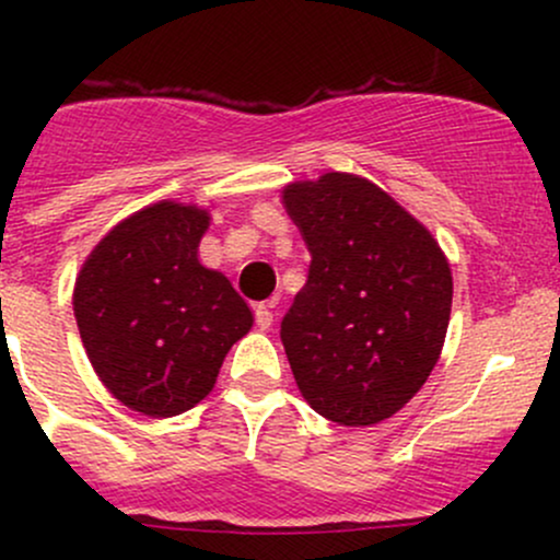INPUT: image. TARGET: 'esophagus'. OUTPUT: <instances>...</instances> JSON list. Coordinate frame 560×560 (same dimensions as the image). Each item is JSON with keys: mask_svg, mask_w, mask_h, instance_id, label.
<instances>
[{"mask_svg": "<svg viewBox=\"0 0 560 560\" xmlns=\"http://www.w3.org/2000/svg\"><path fill=\"white\" fill-rule=\"evenodd\" d=\"M276 305H279V298L260 302V305L255 307V324H258V329H268V326L273 324V307Z\"/></svg>", "mask_w": 560, "mask_h": 560, "instance_id": "obj_1", "label": "esophagus"}]
</instances>
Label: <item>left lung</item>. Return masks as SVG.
Wrapping results in <instances>:
<instances>
[{
    "label": "left lung",
    "instance_id": "1",
    "mask_svg": "<svg viewBox=\"0 0 560 560\" xmlns=\"http://www.w3.org/2000/svg\"><path fill=\"white\" fill-rule=\"evenodd\" d=\"M311 253L281 320L294 382L342 427L395 416L440 361L453 276L434 236L376 184L350 173L284 189Z\"/></svg>",
    "mask_w": 560,
    "mask_h": 560
}]
</instances>
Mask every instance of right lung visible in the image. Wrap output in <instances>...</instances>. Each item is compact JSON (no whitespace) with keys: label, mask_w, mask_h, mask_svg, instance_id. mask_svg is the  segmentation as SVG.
<instances>
[{"label":"right lung","mask_w":560,"mask_h":560,"mask_svg":"<svg viewBox=\"0 0 560 560\" xmlns=\"http://www.w3.org/2000/svg\"><path fill=\"white\" fill-rule=\"evenodd\" d=\"M208 223L195 205L139 210L96 244L75 279V324L96 376L152 419L205 400L253 326L226 276L197 260Z\"/></svg>","instance_id":"add662e5"}]
</instances>
